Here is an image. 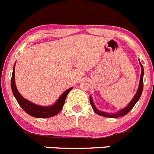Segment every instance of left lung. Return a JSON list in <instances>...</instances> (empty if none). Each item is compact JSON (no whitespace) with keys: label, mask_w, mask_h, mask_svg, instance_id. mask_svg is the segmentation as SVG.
Segmentation results:
<instances>
[{"label":"left lung","mask_w":154,"mask_h":154,"mask_svg":"<svg viewBox=\"0 0 154 154\" xmlns=\"http://www.w3.org/2000/svg\"><path fill=\"white\" fill-rule=\"evenodd\" d=\"M140 67H141V74H140V83H139V87L138 89H137V91L136 93L135 96L134 97V98L132 99L131 101L130 102L128 105L126 106L125 108L122 109H121L120 111H119L118 112L116 113H107V112H102L98 110L96 108L95 106L94 103H93V100H92V97L91 96L90 97V104H91L92 108H93V111L97 113V114L100 115L101 116H104V117H108V118H113V119H116V118H119V117H122V116H125L126 114L129 112L131 110L133 109V107L134 106V105L136 104L137 101L139 100L140 99V96H141V93L142 91H143V65L141 64V63L140 62Z\"/></svg>","instance_id":"8db88e82"}]
</instances>
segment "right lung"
I'll list each match as a JSON object with an SVG mask.
<instances>
[{"instance_id": "add662e5", "label": "right lung", "mask_w": 154, "mask_h": 154, "mask_svg": "<svg viewBox=\"0 0 154 154\" xmlns=\"http://www.w3.org/2000/svg\"><path fill=\"white\" fill-rule=\"evenodd\" d=\"M15 70V67H14V68H13V74L12 77H11V88H12L13 93H14L17 103L27 114L35 118L43 119V118L52 117L61 111V109L64 106L66 97H67L69 92L72 90V87H70L65 92H64L54 105H51L50 106H38V105L34 104L29 100L24 99L20 94L15 84V70Z\"/></svg>"}]
</instances>
